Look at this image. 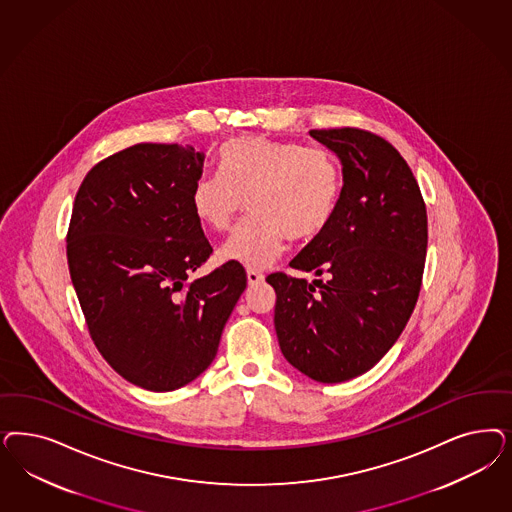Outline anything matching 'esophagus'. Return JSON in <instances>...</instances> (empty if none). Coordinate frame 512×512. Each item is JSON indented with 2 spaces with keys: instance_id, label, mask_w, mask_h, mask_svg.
Here are the masks:
<instances>
[{
  "instance_id": "obj_1",
  "label": "esophagus",
  "mask_w": 512,
  "mask_h": 512,
  "mask_svg": "<svg viewBox=\"0 0 512 512\" xmlns=\"http://www.w3.org/2000/svg\"><path fill=\"white\" fill-rule=\"evenodd\" d=\"M248 284H258V282L264 281V273L258 271V269H247Z\"/></svg>"
}]
</instances>
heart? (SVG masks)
I'll return each instance as SVG.
<instances>
[{"mask_svg": "<svg viewBox=\"0 0 512 512\" xmlns=\"http://www.w3.org/2000/svg\"><path fill=\"white\" fill-rule=\"evenodd\" d=\"M220 171L201 175L192 209L211 230L226 231L247 199L250 215L220 247L228 262L262 267L279 256L286 237L303 243L330 228L345 190L339 160L296 141L237 137L218 149Z\"/></svg>", "mask_w": 512, "mask_h": 512, "instance_id": "1", "label": "heart"}]
</instances>
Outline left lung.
Returning <instances> with one entry per match:
<instances>
[{"instance_id": "8db88e82", "label": "left lung", "mask_w": 512, "mask_h": 512, "mask_svg": "<svg viewBox=\"0 0 512 512\" xmlns=\"http://www.w3.org/2000/svg\"><path fill=\"white\" fill-rule=\"evenodd\" d=\"M309 133L339 156L345 190L330 228L290 265L326 281L282 271L265 281L277 294L284 358L330 384L369 371L407 326L422 286L428 213L411 167L386 139L360 128Z\"/></svg>"}]
</instances>
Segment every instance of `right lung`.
Returning a JSON list of instances; mask_svg holds the SVG:
<instances>
[{"instance_id":"1","label":"right lung","mask_w":512,"mask_h":512,"mask_svg":"<svg viewBox=\"0 0 512 512\" xmlns=\"http://www.w3.org/2000/svg\"><path fill=\"white\" fill-rule=\"evenodd\" d=\"M203 154L139 143L94 165L75 196L67 265L88 333L120 377L150 392L192 382L215 360L222 330L247 288L213 254L192 209Z\"/></svg>"}]
</instances>
